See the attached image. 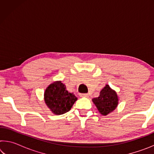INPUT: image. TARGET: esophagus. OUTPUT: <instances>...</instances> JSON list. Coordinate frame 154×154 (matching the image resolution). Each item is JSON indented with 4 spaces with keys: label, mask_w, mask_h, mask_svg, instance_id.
Wrapping results in <instances>:
<instances>
[{
    "label": "esophagus",
    "mask_w": 154,
    "mask_h": 154,
    "mask_svg": "<svg viewBox=\"0 0 154 154\" xmlns=\"http://www.w3.org/2000/svg\"><path fill=\"white\" fill-rule=\"evenodd\" d=\"M79 95L81 97H88V94H80Z\"/></svg>",
    "instance_id": "obj_1"
}]
</instances>
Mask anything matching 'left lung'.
Instances as JSON below:
<instances>
[{
	"label": "left lung",
	"mask_w": 154,
	"mask_h": 154,
	"mask_svg": "<svg viewBox=\"0 0 154 154\" xmlns=\"http://www.w3.org/2000/svg\"><path fill=\"white\" fill-rule=\"evenodd\" d=\"M92 101L99 113L106 116L116 109L119 98L116 91L112 90L109 85H106L100 91L98 97L93 98Z\"/></svg>",
	"instance_id": "1"
}]
</instances>
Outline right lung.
Masks as SVG:
<instances>
[{
	"mask_svg": "<svg viewBox=\"0 0 154 154\" xmlns=\"http://www.w3.org/2000/svg\"><path fill=\"white\" fill-rule=\"evenodd\" d=\"M44 100L46 105L55 115H62L69 111L77 98L66 90V86L57 81L51 83L44 92Z\"/></svg>",
	"mask_w": 154,
	"mask_h": 154,
	"instance_id": "add662e5",
	"label": "right lung"
}]
</instances>
